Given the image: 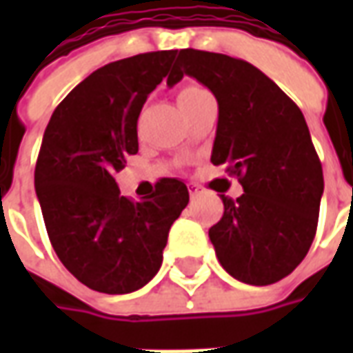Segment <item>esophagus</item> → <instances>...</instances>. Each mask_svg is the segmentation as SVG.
<instances>
[{
  "label": "esophagus",
  "instance_id": "1",
  "mask_svg": "<svg viewBox=\"0 0 353 353\" xmlns=\"http://www.w3.org/2000/svg\"><path fill=\"white\" fill-rule=\"evenodd\" d=\"M189 192H191V196L194 199V196H199L200 192H202V187H199V185H189Z\"/></svg>",
  "mask_w": 353,
  "mask_h": 353
}]
</instances>
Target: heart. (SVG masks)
<instances>
[{
	"mask_svg": "<svg viewBox=\"0 0 353 353\" xmlns=\"http://www.w3.org/2000/svg\"><path fill=\"white\" fill-rule=\"evenodd\" d=\"M200 94H206V90L202 87H199V85H187V87H183L179 90L177 98H179V101H183L187 100V98H192V96H200Z\"/></svg>",
	"mask_w": 353,
	"mask_h": 353,
	"instance_id": "b5f03b06",
	"label": "heart"
}]
</instances>
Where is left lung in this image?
Segmentation results:
<instances>
[{
	"mask_svg": "<svg viewBox=\"0 0 353 353\" xmlns=\"http://www.w3.org/2000/svg\"><path fill=\"white\" fill-rule=\"evenodd\" d=\"M194 77L219 105L212 162L227 164L242 185L223 200L210 229L227 272L250 285H270L301 265L318 227L323 172L304 115L272 79L240 58L179 50L168 87ZM217 192H225L215 189Z\"/></svg>",
	"mask_w": 353,
	"mask_h": 353,
	"instance_id": "8db88e82",
	"label": "left lung"
}]
</instances>
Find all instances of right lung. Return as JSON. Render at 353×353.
<instances>
[{"instance_id":"right-lung-1","label":"right lung","mask_w":353,"mask_h":353,"mask_svg":"<svg viewBox=\"0 0 353 353\" xmlns=\"http://www.w3.org/2000/svg\"><path fill=\"white\" fill-rule=\"evenodd\" d=\"M177 50L117 60L90 73L50 117L35 164V192L50 244L87 288L123 295L159 272L172 223L189 204L164 177L147 199L121 196L115 174L138 153V117Z\"/></svg>"}]
</instances>
